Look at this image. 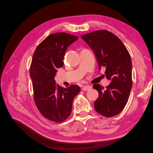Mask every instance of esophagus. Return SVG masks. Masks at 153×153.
Segmentation results:
<instances>
[{
    "label": "esophagus",
    "instance_id": "34e87169",
    "mask_svg": "<svg viewBox=\"0 0 153 153\" xmlns=\"http://www.w3.org/2000/svg\"><path fill=\"white\" fill-rule=\"evenodd\" d=\"M91 88H92V87L90 86V85H84V87H82V91H89L91 89Z\"/></svg>",
    "mask_w": 153,
    "mask_h": 153
}]
</instances>
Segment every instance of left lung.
<instances>
[{"label":"left lung","mask_w":153,"mask_h":153,"mask_svg":"<svg viewBox=\"0 0 153 153\" xmlns=\"http://www.w3.org/2000/svg\"><path fill=\"white\" fill-rule=\"evenodd\" d=\"M81 38L93 51L100 69L105 68L106 78L110 80L105 89L98 84L93 85L99 93L95 110L103 116H115L126 106L132 87L130 55L118 37L107 30H96Z\"/></svg>","instance_id":"obj_1"}]
</instances>
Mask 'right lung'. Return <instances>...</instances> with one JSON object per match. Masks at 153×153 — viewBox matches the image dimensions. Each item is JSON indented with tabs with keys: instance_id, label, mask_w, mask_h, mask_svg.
I'll use <instances>...</instances> for the list:
<instances>
[{
	"instance_id": "right-lung-1",
	"label": "right lung",
	"mask_w": 153,
	"mask_h": 153,
	"mask_svg": "<svg viewBox=\"0 0 153 153\" xmlns=\"http://www.w3.org/2000/svg\"><path fill=\"white\" fill-rule=\"evenodd\" d=\"M78 38L65 32L51 34L38 46L32 57L30 76L34 101L41 114L55 123L70 115L73 100L80 91L76 85L61 87L54 80L57 68L63 66L68 47Z\"/></svg>"
}]
</instances>
